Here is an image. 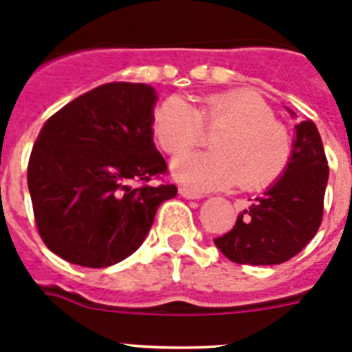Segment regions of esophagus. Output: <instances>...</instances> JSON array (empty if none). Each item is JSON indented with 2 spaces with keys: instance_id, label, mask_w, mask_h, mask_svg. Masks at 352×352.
Listing matches in <instances>:
<instances>
[{
  "instance_id": "obj_1",
  "label": "esophagus",
  "mask_w": 352,
  "mask_h": 352,
  "mask_svg": "<svg viewBox=\"0 0 352 352\" xmlns=\"http://www.w3.org/2000/svg\"><path fill=\"white\" fill-rule=\"evenodd\" d=\"M179 194H182L183 197H186V199H201V197H203V192L194 190V188H188V186H182V188H179Z\"/></svg>"
}]
</instances>
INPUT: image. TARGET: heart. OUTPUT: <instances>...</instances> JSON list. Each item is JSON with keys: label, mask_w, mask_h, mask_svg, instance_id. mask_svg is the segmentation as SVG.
I'll return each mask as SVG.
<instances>
[{"label": "heart", "mask_w": 352, "mask_h": 352, "mask_svg": "<svg viewBox=\"0 0 352 352\" xmlns=\"http://www.w3.org/2000/svg\"><path fill=\"white\" fill-rule=\"evenodd\" d=\"M220 129L211 154L183 155L174 162L176 178L197 188L263 190L280 178L292 157V139L273 118L263 96L247 89L208 96L197 111L182 98H167L153 114V132L167 155L178 157L202 142L204 130Z\"/></svg>", "instance_id": "heart-1"}]
</instances>
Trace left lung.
<instances>
[{
	"instance_id": "8db88e82",
	"label": "left lung",
	"mask_w": 352,
	"mask_h": 352,
	"mask_svg": "<svg viewBox=\"0 0 352 352\" xmlns=\"http://www.w3.org/2000/svg\"><path fill=\"white\" fill-rule=\"evenodd\" d=\"M328 174L319 130L312 120L301 121L284 176L256 197L231 231L213 239L217 248L232 263L252 266L282 264L300 254L321 227Z\"/></svg>"
}]
</instances>
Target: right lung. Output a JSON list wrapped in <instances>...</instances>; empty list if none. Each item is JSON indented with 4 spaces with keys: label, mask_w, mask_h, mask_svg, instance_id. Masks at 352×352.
I'll use <instances>...</instances> for the list:
<instances>
[{
    "label": "right lung",
    "mask_w": 352,
    "mask_h": 352,
    "mask_svg": "<svg viewBox=\"0 0 352 352\" xmlns=\"http://www.w3.org/2000/svg\"><path fill=\"white\" fill-rule=\"evenodd\" d=\"M155 89L107 82L77 96L40 130L30 162L33 214L45 247L86 268L138 250L158 206L176 197L153 142ZM160 179V186L148 182Z\"/></svg>",
    "instance_id": "obj_1"
}]
</instances>
